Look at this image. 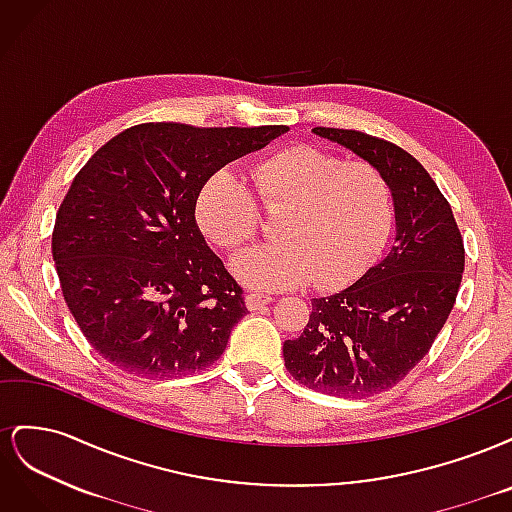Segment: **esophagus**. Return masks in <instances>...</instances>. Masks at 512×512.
Returning a JSON list of instances; mask_svg holds the SVG:
<instances>
[{
  "label": "esophagus",
  "instance_id": "esophagus-1",
  "mask_svg": "<svg viewBox=\"0 0 512 512\" xmlns=\"http://www.w3.org/2000/svg\"><path fill=\"white\" fill-rule=\"evenodd\" d=\"M273 299L269 297V294H265V292H247L245 294V303H247V307L250 309H260V307H265L267 303H271Z\"/></svg>",
  "mask_w": 512,
  "mask_h": 512
}]
</instances>
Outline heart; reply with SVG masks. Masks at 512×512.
Instances as JSON below:
<instances>
[{
  "mask_svg": "<svg viewBox=\"0 0 512 512\" xmlns=\"http://www.w3.org/2000/svg\"><path fill=\"white\" fill-rule=\"evenodd\" d=\"M252 183L254 192L232 170H215L196 200L200 228L224 250L258 235L265 224L260 206L282 213L275 224L280 241L247 247L232 260L245 286L288 290L314 280L322 290L344 288L359 280L389 239L391 185L374 164L290 145L256 160Z\"/></svg>",
  "mask_w": 512,
  "mask_h": 512,
  "instance_id": "heart-1",
  "label": "heart"
}]
</instances>
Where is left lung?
I'll return each mask as SVG.
<instances>
[{"instance_id": "8db88e82", "label": "left lung", "mask_w": 512, "mask_h": 512, "mask_svg": "<svg viewBox=\"0 0 512 512\" xmlns=\"http://www.w3.org/2000/svg\"><path fill=\"white\" fill-rule=\"evenodd\" d=\"M314 132L382 170L397 235L361 280L312 299L303 333L284 342V365L314 391L378 395L408 376L451 314L466 265L463 237L436 181L408 151L359 130Z\"/></svg>"}]
</instances>
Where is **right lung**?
<instances>
[{
  "instance_id": "obj_1",
  "label": "right lung",
  "mask_w": 512,
  "mask_h": 512,
  "mask_svg": "<svg viewBox=\"0 0 512 512\" xmlns=\"http://www.w3.org/2000/svg\"><path fill=\"white\" fill-rule=\"evenodd\" d=\"M286 130L138 123L76 173L51 247L70 314L102 359L149 380L220 359L247 307L196 224V200L215 170Z\"/></svg>"
}]
</instances>
